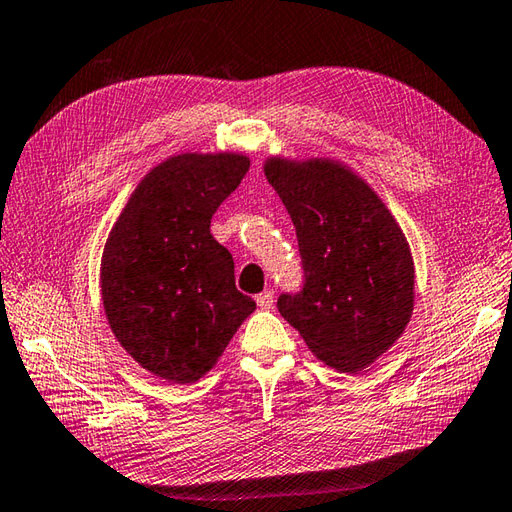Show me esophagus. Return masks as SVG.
<instances>
[{"label": "esophagus", "mask_w": 512, "mask_h": 512, "mask_svg": "<svg viewBox=\"0 0 512 512\" xmlns=\"http://www.w3.org/2000/svg\"><path fill=\"white\" fill-rule=\"evenodd\" d=\"M255 302H257V306L262 308V310H270V308H273V304H275V293H273V290H264V293H259L255 297Z\"/></svg>", "instance_id": "obj_1"}]
</instances>
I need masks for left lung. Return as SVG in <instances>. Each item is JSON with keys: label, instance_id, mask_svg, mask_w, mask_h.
<instances>
[{"label": "left lung", "instance_id": "8db88e82", "mask_svg": "<svg viewBox=\"0 0 512 512\" xmlns=\"http://www.w3.org/2000/svg\"><path fill=\"white\" fill-rule=\"evenodd\" d=\"M297 230L302 295L279 313L319 362L357 375L397 344L413 317L415 262L395 215L366 179L333 157L264 159Z\"/></svg>", "mask_w": 512, "mask_h": 512}]
</instances>
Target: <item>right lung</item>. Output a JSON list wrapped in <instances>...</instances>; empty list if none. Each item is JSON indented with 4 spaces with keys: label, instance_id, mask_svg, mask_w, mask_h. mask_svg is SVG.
Segmentation results:
<instances>
[{
    "label": "right lung",
    "instance_id": "right-lung-1",
    "mask_svg": "<svg viewBox=\"0 0 512 512\" xmlns=\"http://www.w3.org/2000/svg\"><path fill=\"white\" fill-rule=\"evenodd\" d=\"M250 168L244 153H179L139 179L99 266L115 339L150 375L195 384L255 310L210 219Z\"/></svg>",
    "mask_w": 512,
    "mask_h": 512
}]
</instances>
